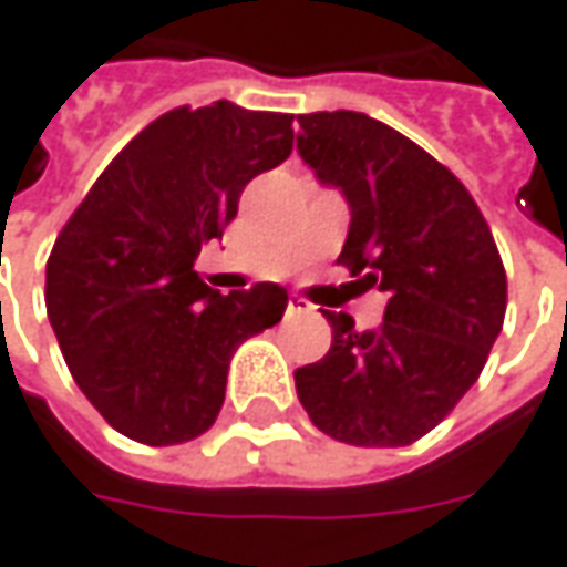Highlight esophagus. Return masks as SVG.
<instances>
[{
    "label": "esophagus",
    "instance_id": "esophagus-1",
    "mask_svg": "<svg viewBox=\"0 0 567 567\" xmlns=\"http://www.w3.org/2000/svg\"><path fill=\"white\" fill-rule=\"evenodd\" d=\"M310 305L308 301H305V298H291V301H288V308H285V313H288V317H301V313H310Z\"/></svg>",
    "mask_w": 567,
    "mask_h": 567
}]
</instances>
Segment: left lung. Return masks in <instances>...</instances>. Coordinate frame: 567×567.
Returning <instances> with one entry per match:
<instances>
[{
	"label": "left lung",
	"instance_id": "1",
	"mask_svg": "<svg viewBox=\"0 0 567 567\" xmlns=\"http://www.w3.org/2000/svg\"><path fill=\"white\" fill-rule=\"evenodd\" d=\"M298 152L349 199L342 262L386 295L381 330L323 313L330 352L295 371L310 422L355 447H406L480 381L507 276L476 199L412 138L355 111L301 113Z\"/></svg>",
	"mask_w": 567,
	"mask_h": 567
}]
</instances>
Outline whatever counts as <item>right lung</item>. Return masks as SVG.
<instances>
[{"label":"right lung","mask_w":567,"mask_h":567,"mask_svg":"<svg viewBox=\"0 0 567 567\" xmlns=\"http://www.w3.org/2000/svg\"><path fill=\"white\" fill-rule=\"evenodd\" d=\"M291 113L174 107L104 167L47 259V317L91 406L138 444L209 431L237 346L282 320L272 282L221 295L193 262L244 186L295 145Z\"/></svg>","instance_id":"obj_1"}]
</instances>
